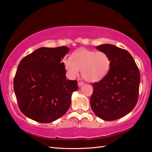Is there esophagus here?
<instances>
[{
  "label": "esophagus",
  "instance_id": "esophagus-1",
  "mask_svg": "<svg viewBox=\"0 0 152 152\" xmlns=\"http://www.w3.org/2000/svg\"><path fill=\"white\" fill-rule=\"evenodd\" d=\"M78 85L79 87H80V86H82V85H84V82H78Z\"/></svg>",
  "mask_w": 152,
  "mask_h": 152
}]
</instances>
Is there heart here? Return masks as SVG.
I'll return each instance as SVG.
<instances>
[{
    "instance_id": "b5f03b06",
    "label": "heart",
    "mask_w": 152,
    "mask_h": 152,
    "mask_svg": "<svg viewBox=\"0 0 152 152\" xmlns=\"http://www.w3.org/2000/svg\"><path fill=\"white\" fill-rule=\"evenodd\" d=\"M67 74L72 78L78 75L81 70L82 78L90 82L101 80L106 76L110 67L109 56L103 51L80 49L72 54V60L66 58L63 61Z\"/></svg>"
}]
</instances>
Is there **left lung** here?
Here are the masks:
<instances>
[{
  "mask_svg": "<svg viewBox=\"0 0 152 152\" xmlns=\"http://www.w3.org/2000/svg\"><path fill=\"white\" fill-rule=\"evenodd\" d=\"M96 49L109 56L110 67L104 78L92 84L90 102L98 117L114 121L130 113L137 104L140 71L127 50L111 44L100 45Z\"/></svg>",
  "mask_w": 152,
  "mask_h": 152,
  "instance_id": "left-lung-1",
  "label": "left lung"
}]
</instances>
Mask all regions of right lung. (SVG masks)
Returning a JSON list of instances; mask_svg holds the SVG:
<instances>
[{"mask_svg": "<svg viewBox=\"0 0 152 152\" xmlns=\"http://www.w3.org/2000/svg\"><path fill=\"white\" fill-rule=\"evenodd\" d=\"M66 46L40 48L20 60L13 85L19 109L37 122L48 123L68 111L71 97L78 88L76 80H67L61 60Z\"/></svg>", "mask_w": 152, "mask_h": 152, "instance_id": "right-lung-1", "label": "right lung"}]
</instances>
